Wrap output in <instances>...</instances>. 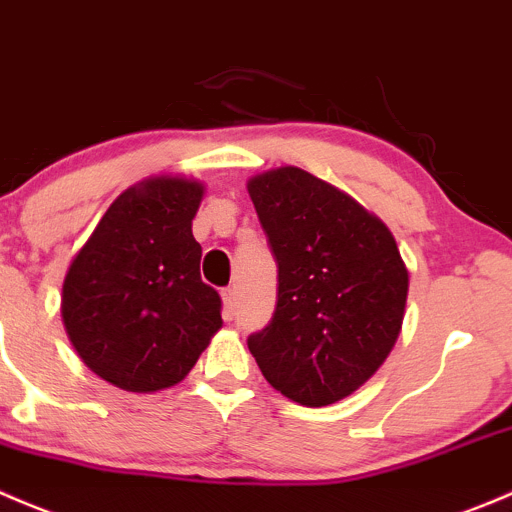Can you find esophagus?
I'll use <instances>...</instances> for the list:
<instances>
[{
  "label": "esophagus",
  "mask_w": 512,
  "mask_h": 512,
  "mask_svg": "<svg viewBox=\"0 0 512 512\" xmlns=\"http://www.w3.org/2000/svg\"><path fill=\"white\" fill-rule=\"evenodd\" d=\"M221 300H224V318H234V310H236V291L234 288H226L221 293Z\"/></svg>",
  "instance_id": "34e87169"
}]
</instances>
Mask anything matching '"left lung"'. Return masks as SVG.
<instances>
[{
	"label": "left lung",
	"instance_id": "left-lung-1",
	"mask_svg": "<svg viewBox=\"0 0 512 512\" xmlns=\"http://www.w3.org/2000/svg\"><path fill=\"white\" fill-rule=\"evenodd\" d=\"M246 189L278 263L276 313L249 350L283 397L328 407L392 352L409 271L387 224L310 172L276 167Z\"/></svg>",
	"mask_w": 512,
	"mask_h": 512
}]
</instances>
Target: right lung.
<instances>
[{
	"label": "right lung",
	"instance_id": "add662e5",
	"mask_svg": "<svg viewBox=\"0 0 512 512\" xmlns=\"http://www.w3.org/2000/svg\"><path fill=\"white\" fill-rule=\"evenodd\" d=\"M204 184L147 177L108 207L63 278L61 318L83 365L135 394L187 377L221 328V298L202 283L192 219Z\"/></svg>",
	"mask_w": 512,
	"mask_h": 512
}]
</instances>
